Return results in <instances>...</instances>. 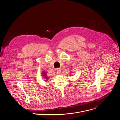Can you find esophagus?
Returning a JSON list of instances; mask_svg holds the SVG:
<instances>
[{
    "label": "esophagus",
    "mask_w": 120,
    "mask_h": 120,
    "mask_svg": "<svg viewBox=\"0 0 120 120\" xmlns=\"http://www.w3.org/2000/svg\"><path fill=\"white\" fill-rule=\"evenodd\" d=\"M56 71H57V73L58 74H61V69L60 68L56 69Z\"/></svg>",
    "instance_id": "1"
}]
</instances>
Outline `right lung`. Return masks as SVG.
Here are the masks:
<instances>
[{
    "label": "right lung",
    "mask_w": 120,
    "mask_h": 120,
    "mask_svg": "<svg viewBox=\"0 0 120 120\" xmlns=\"http://www.w3.org/2000/svg\"><path fill=\"white\" fill-rule=\"evenodd\" d=\"M42 76H43L44 77V78H45V79H49V78L48 77H47V74H46V72H43V73H42Z\"/></svg>",
    "instance_id": "add662e5"
}]
</instances>
